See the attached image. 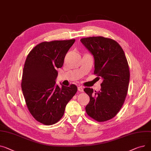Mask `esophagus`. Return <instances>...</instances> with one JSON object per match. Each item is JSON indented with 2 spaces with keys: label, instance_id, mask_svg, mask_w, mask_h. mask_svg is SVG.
I'll return each mask as SVG.
<instances>
[{
  "label": "esophagus",
  "instance_id": "34e87169",
  "mask_svg": "<svg viewBox=\"0 0 151 151\" xmlns=\"http://www.w3.org/2000/svg\"><path fill=\"white\" fill-rule=\"evenodd\" d=\"M78 90L81 92H83V88L82 86H78Z\"/></svg>",
  "mask_w": 151,
  "mask_h": 151
}]
</instances>
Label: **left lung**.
<instances>
[{
    "label": "left lung",
    "instance_id": "obj_1",
    "mask_svg": "<svg viewBox=\"0 0 151 151\" xmlns=\"http://www.w3.org/2000/svg\"><path fill=\"white\" fill-rule=\"evenodd\" d=\"M81 41L93 55L94 74L103 79L99 91L84 89L90 99L85 110L94 120L107 121L116 116L125 101L130 79L128 62L123 49L114 40L93 37Z\"/></svg>",
    "mask_w": 151,
    "mask_h": 151
}]
</instances>
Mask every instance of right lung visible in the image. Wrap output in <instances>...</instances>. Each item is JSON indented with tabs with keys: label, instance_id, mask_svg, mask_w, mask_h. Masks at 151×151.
Returning a JSON list of instances; mask_svg holds the SVG:
<instances>
[{
	"label": "right lung",
	"instance_id": "right-lung-1",
	"mask_svg": "<svg viewBox=\"0 0 151 151\" xmlns=\"http://www.w3.org/2000/svg\"><path fill=\"white\" fill-rule=\"evenodd\" d=\"M75 40L44 41L27 57L21 88L27 107L33 117L44 125H52L63 117L65 107L77 91L76 85H55L57 68L63 65Z\"/></svg>",
	"mask_w": 151,
	"mask_h": 151
}]
</instances>
